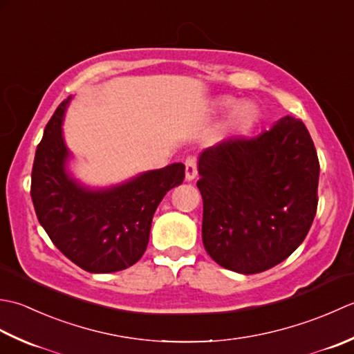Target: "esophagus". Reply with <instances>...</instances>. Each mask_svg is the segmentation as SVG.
I'll return each instance as SVG.
<instances>
[{"label": "esophagus", "mask_w": 354, "mask_h": 354, "mask_svg": "<svg viewBox=\"0 0 354 354\" xmlns=\"http://www.w3.org/2000/svg\"><path fill=\"white\" fill-rule=\"evenodd\" d=\"M198 169H197V158L196 157H187L185 160V176L187 182H191L197 177Z\"/></svg>", "instance_id": "esophagus-1"}]
</instances>
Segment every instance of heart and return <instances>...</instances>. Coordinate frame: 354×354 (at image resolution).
<instances>
[{"mask_svg":"<svg viewBox=\"0 0 354 354\" xmlns=\"http://www.w3.org/2000/svg\"><path fill=\"white\" fill-rule=\"evenodd\" d=\"M234 105V99L223 97L218 100L220 108H229ZM258 120V108L252 102H241L238 104L232 110V116H230V125H232L238 131H246L252 128Z\"/></svg>","mask_w":354,"mask_h":354,"instance_id":"1","label":"heart"}]
</instances>
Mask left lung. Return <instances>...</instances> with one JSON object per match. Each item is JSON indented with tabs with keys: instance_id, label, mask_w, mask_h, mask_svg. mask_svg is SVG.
<instances>
[{
	"instance_id": "1",
	"label": "left lung",
	"mask_w": 354,
	"mask_h": 354,
	"mask_svg": "<svg viewBox=\"0 0 354 354\" xmlns=\"http://www.w3.org/2000/svg\"><path fill=\"white\" fill-rule=\"evenodd\" d=\"M201 238L221 268L264 272L304 241L318 207L319 160L306 125L279 119L255 137H232L198 157Z\"/></svg>"
}]
</instances>
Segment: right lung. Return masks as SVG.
Here are the masks:
<instances>
[{"label": "right lung", "instance_id": "obj_1", "mask_svg": "<svg viewBox=\"0 0 354 354\" xmlns=\"http://www.w3.org/2000/svg\"><path fill=\"white\" fill-rule=\"evenodd\" d=\"M70 97L56 108L36 148L30 196L36 217L55 246L91 273L124 270L145 254L156 209L182 185L185 165L172 163L104 189H91L68 172L62 119Z\"/></svg>", "mask_w": 354, "mask_h": 354}]
</instances>
